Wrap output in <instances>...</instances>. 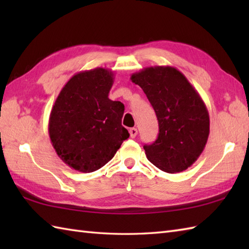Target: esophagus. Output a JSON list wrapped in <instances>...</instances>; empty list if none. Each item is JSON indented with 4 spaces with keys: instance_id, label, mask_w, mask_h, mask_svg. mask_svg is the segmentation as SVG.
Instances as JSON below:
<instances>
[{
    "instance_id": "obj_1",
    "label": "esophagus",
    "mask_w": 249,
    "mask_h": 249,
    "mask_svg": "<svg viewBox=\"0 0 249 249\" xmlns=\"http://www.w3.org/2000/svg\"><path fill=\"white\" fill-rule=\"evenodd\" d=\"M137 134H138V130H137V128H130L129 129V135H130L131 138H135Z\"/></svg>"
}]
</instances>
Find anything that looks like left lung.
Listing matches in <instances>:
<instances>
[{
    "label": "left lung",
    "mask_w": 249,
    "mask_h": 249,
    "mask_svg": "<svg viewBox=\"0 0 249 249\" xmlns=\"http://www.w3.org/2000/svg\"><path fill=\"white\" fill-rule=\"evenodd\" d=\"M130 80L143 89L154 108L160 134L145 144L153 165L168 173L186 170L203 152L210 134V116L199 93L172 66L146 67Z\"/></svg>",
    "instance_id": "1"
}]
</instances>
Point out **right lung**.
<instances>
[{
    "instance_id": "add662e5",
    "label": "right lung",
    "mask_w": 249,
    "mask_h": 249,
    "mask_svg": "<svg viewBox=\"0 0 249 249\" xmlns=\"http://www.w3.org/2000/svg\"><path fill=\"white\" fill-rule=\"evenodd\" d=\"M113 71L97 67L73 75L52 107L48 131L52 146L67 166L96 171L112 160L129 137L122 126L124 105L109 99Z\"/></svg>"
}]
</instances>
